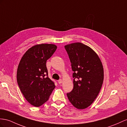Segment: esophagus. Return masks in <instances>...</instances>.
Instances as JSON below:
<instances>
[{"instance_id":"34e87169","label":"esophagus","mask_w":127,"mask_h":127,"mask_svg":"<svg viewBox=\"0 0 127 127\" xmlns=\"http://www.w3.org/2000/svg\"><path fill=\"white\" fill-rule=\"evenodd\" d=\"M58 84H62V79L58 80Z\"/></svg>"}]
</instances>
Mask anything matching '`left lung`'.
Here are the masks:
<instances>
[{
  "mask_svg": "<svg viewBox=\"0 0 127 127\" xmlns=\"http://www.w3.org/2000/svg\"><path fill=\"white\" fill-rule=\"evenodd\" d=\"M73 71V89L67 96L76 108L89 107L96 98L103 81V68L98 55L80 42L64 46Z\"/></svg>",
  "mask_w": 127,
  "mask_h": 127,
  "instance_id": "8db88e82",
  "label": "left lung"
}]
</instances>
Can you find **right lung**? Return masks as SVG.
<instances>
[{
	"mask_svg": "<svg viewBox=\"0 0 127 127\" xmlns=\"http://www.w3.org/2000/svg\"><path fill=\"white\" fill-rule=\"evenodd\" d=\"M57 48L53 44L35 45L26 52L19 64L17 79L19 88L27 101L35 107L47 101L55 88L48 76L46 62Z\"/></svg>",
	"mask_w": 127,
	"mask_h": 127,
	"instance_id": "obj_1",
	"label": "right lung"
}]
</instances>
